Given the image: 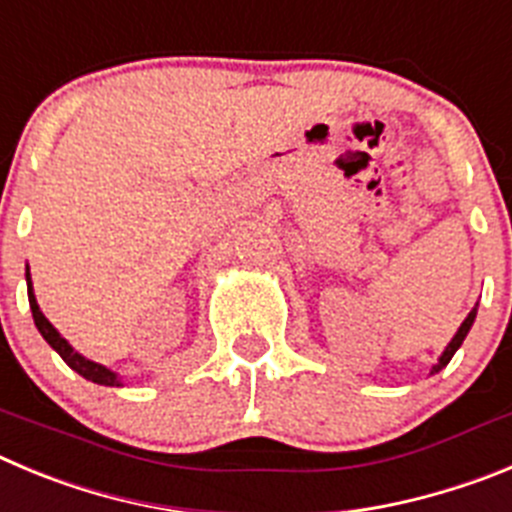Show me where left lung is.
Wrapping results in <instances>:
<instances>
[{"instance_id":"obj_1","label":"left lung","mask_w":512,"mask_h":512,"mask_svg":"<svg viewBox=\"0 0 512 512\" xmlns=\"http://www.w3.org/2000/svg\"><path fill=\"white\" fill-rule=\"evenodd\" d=\"M474 319H477V306H474L472 311L467 313V319L462 321V326H459V329H457V334L451 336V342L446 344L444 352H441V357L436 359V365L431 367V375H436V372H441V370H444L446 365H449L451 357H454V354H457V349L462 347V342H464V339H467V334H469V329H472Z\"/></svg>"}]
</instances>
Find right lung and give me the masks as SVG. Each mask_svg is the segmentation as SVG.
I'll return each instance as SVG.
<instances>
[{
	"label": "right lung",
	"mask_w": 512,
	"mask_h": 512,
	"mask_svg": "<svg viewBox=\"0 0 512 512\" xmlns=\"http://www.w3.org/2000/svg\"><path fill=\"white\" fill-rule=\"evenodd\" d=\"M25 280H27V298H30L32 319H35V326H38V331L43 334L45 342H48L55 352L61 354L63 362H66L73 372H78V375L86 377V380L96 382V385H107V388H122L124 382L117 372L109 370V367H104V365H99V362H94V359H86L81 352H76V349L68 344V339H63L61 331L55 329V326L45 319V313L40 311V306H38V298H35V290H32L30 267H27Z\"/></svg>",
	"instance_id": "1"
}]
</instances>
